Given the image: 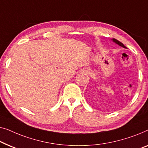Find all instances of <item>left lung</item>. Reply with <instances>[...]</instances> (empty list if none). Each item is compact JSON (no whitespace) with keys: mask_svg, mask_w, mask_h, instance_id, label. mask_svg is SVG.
Listing matches in <instances>:
<instances>
[{"mask_svg":"<svg viewBox=\"0 0 148 148\" xmlns=\"http://www.w3.org/2000/svg\"><path fill=\"white\" fill-rule=\"evenodd\" d=\"M112 40H113V41L114 42H115V43L118 45L122 47H123V48H125V49H126V47H125V46H124V45H123V43H122V42H121L120 41H119L118 40L115 39V38H113Z\"/></svg>","mask_w":148,"mask_h":148,"instance_id":"1","label":"left lung"}]
</instances>
